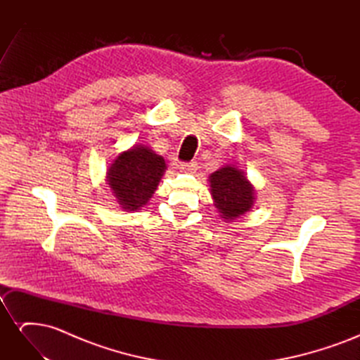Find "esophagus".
I'll use <instances>...</instances> for the list:
<instances>
[{"instance_id":"obj_1","label":"esophagus","mask_w":360,"mask_h":360,"mask_svg":"<svg viewBox=\"0 0 360 360\" xmlns=\"http://www.w3.org/2000/svg\"><path fill=\"white\" fill-rule=\"evenodd\" d=\"M198 168V163L197 162H183L180 163V169L184 172H195Z\"/></svg>"}]
</instances>
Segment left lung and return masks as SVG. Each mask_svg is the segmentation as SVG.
<instances>
[{
  "instance_id": "8db88e82",
  "label": "left lung",
  "mask_w": 360,
  "mask_h": 360,
  "mask_svg": "<svg viewBox=\"0 0 360 360\" xmlns=\"http://www.w3.org/2000/svg\"><path fill=\"white\" fill-rule=\"evenodd\" d=\"M214 207L225 221H233L252 209L255 189L242 169L225 165L209 177Z\"/></svg>"
}]
</instances>
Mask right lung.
Wrapping results in <instances>:
<instances>
[{"label":"right lung","instance_id":"1","mask_svg":"<svg viewBox=\"0 0 360 360\" xmlns=\"http://www.w3.org/2000/svg\"><path fill=\"white\" fill-rule=\"evenodd\" d=\"M165 159L146 146L120 153L106 172V181L123 210L134 212L153 197L165 172Z\"/></svg>","mask_w":360,"mask_h":360}]
</instances>
